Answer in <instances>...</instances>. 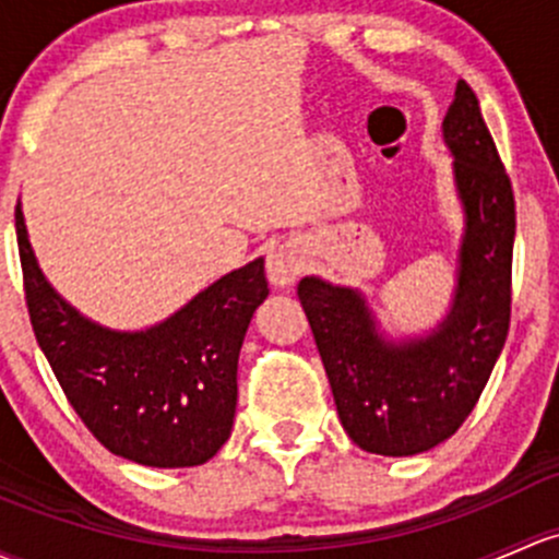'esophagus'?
Segmentation results:
<instances>
[{
    "label": "esophagus",
    "instance_id": "1",
    "mask_svg": "<svg viewBox=\"0 0 559 559\" xmlns=\"http://www.w3.org/2000/svg\"><path fill=\"white\" fill-rule=\"evenodd\" d=\"M264 270H267L270 284L284 289V286H292L302 273V260L292 246H278L267 254V262H264Z\"/></svg>",
    "mask_w": 559,
    "mask_h": 559
}]
</instances>
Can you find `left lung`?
Returning <instances> with one entry per match:
<instances>
[{
    "label": "left lung",
    "mask_w": 559,
    "mask_h": 559,
    "mask_svg": "<svg viewBox=\"0 0 559 559\" xmlns=\"http://www.w3.org/2000/svg\"><path fill=\"white\" fill-rule=\"evenodd\" d=\"M442 131L466 211L448 319L426 337L388 343L356 289L313 275L297 286L343 428L374 455H418L450 439L479 402L512 321V181L463 80Z\"/></svg>",
    "instance_id": "8db88e82"
}]
</instances>
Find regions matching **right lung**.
<instances>
[{
    "mask_svg": "<svg viewBox=\"0 0 559 559\" xmlns=\"http://www.w3.org/2000/svg\"><path fill=\"white\" fill-rule=\"evenodd\" d=\"M23 292L52 374L109 452L155 468L201 466L227 442L238 402V354L267 297L264 262L211 284L163 324L115 332L56 295L15 209Z\"/></svg>",
    "mask_w": 559,
    "mask_h": 559,
    "instance_id": "add662e5",
    "label": "right lung"
}]
</instances>
